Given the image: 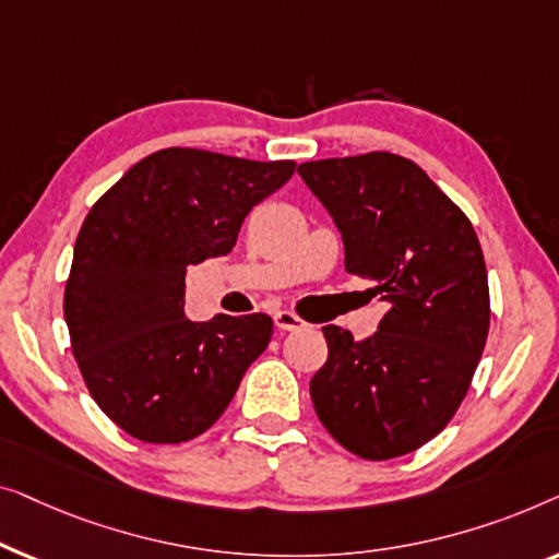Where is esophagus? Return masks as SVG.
<instances>
[{"instance_id": "obj_1", "label": "esophagus", "mask_w": 559, "mask_h": 559, "mask_svg": "<svg viewBox=\"0 0 559 559\" xmlns=\"http://www.w3.org/2000/svg\"><path fill=\"white\" fill-rule=\"evenodd\" d=\"M273 321H276V329L278 332H296V329H304L306 321H301L296 317V313L290 311H276V317H273Z\"/></svg>"}]
</instances>
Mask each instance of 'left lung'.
<instances>
[{
	"mask_svg": "<svg viewBox=\"0 0 559 559\" xmlns=\"http://www.w3.org/2000/svg\"><path fill=\"white\" fill-rule=\"evenodd\" d=\"M298 175L344 242V269L388 304L365 342L324 326L311 377L319 420L369 461L405 455L448 426L489 334V278L474 225L418 164L388 152L306 162Z\"/></svg>",
	"mask_w": 559,
	"mask_h": 559,
	"instance_id": "left-lung-1",
	"label": "left lung"
}]
</instances>
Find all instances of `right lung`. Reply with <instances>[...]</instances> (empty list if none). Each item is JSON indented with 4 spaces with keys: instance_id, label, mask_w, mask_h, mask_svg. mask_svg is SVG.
<instances>
[{
    "instance_id": "right-lung-1",
    "label": "right lung",
    "mask_w": 559,
    "mask_h": 559,
    "mask_svg": "<svg viewBox=\"0 0 559 559\" xmlns=\"http://www.w3.org/2000/svg\"><path fill=\"white\" fill-rule=\"evenodd\" d=\"M294 169L171 146L133 164L91 207L62 309L93 400L129 436L182 443L204 433L269 347L265 313L187 319L185 276L230 253L248 212Z\"/></svg>"
}]
</instances>
